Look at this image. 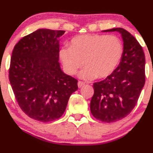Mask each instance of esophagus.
<instances>
[{
	"instance_id": "obj_1",
	"label": "esophagus",
	"mask_w": 153,
	"mask_h": 153,
	"mask_svg": "<svg viewBox=\"0 0 153 153\" xmlns=\"http://www.w3.org/2000/svg\"><path fill=\"white\" fill-rule=\"evenodd\" d=\"M84 85H85V83L83 82V81H78V87H79V88L82 87V86H84Z\"/></svg>"
}]
</instances>
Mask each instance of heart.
<instances>
[{
  "mask_svg": "<svg viewBox=\"0 0 153 153\" xmlns=\"http://www.w3.org/2000/svg\"><path fill=\"white\" fill-rule=\"evenodd\" d=\"M122 52V44L117 37L84 35L72 38L70 47H63L60 58L69 75H75L84 61L86 67L80 77L90 80L109 76L119 64Z\"/></svg>",
  "mask_w": 153,
  "mask_h": 153,
  "instance_id": "b5f03b06",
  "label": "heart"
}]
</instances>
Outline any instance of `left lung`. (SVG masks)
Wrapping results in <instances>:
<instances>
[{
	"label": "left lung",
	"instance_id": "1",
	"mask_svg": "<svg viewBox=\"0 0 153 153\" xmlns=\"http://www.w3.org/2000/svg\"><path fill=\"white\" fill-rule=\"evenodd\" d=\"M104 32H118L124 41L121 62L111 75L93 84L90 110L96 119L112 123L127 116L135 106L145 84V56L135 37L123 28Z\"/></svg>",
	"mask_w": 153,
	"mask_h": 153
}]
</instances>
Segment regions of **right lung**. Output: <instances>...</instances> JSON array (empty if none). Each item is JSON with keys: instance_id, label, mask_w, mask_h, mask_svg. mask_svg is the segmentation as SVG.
<instances>
[{"instance_id": "obj_1", "label": "right lung", "mask_w": 153, "mask_h": 153, "mask_svg": "<svg viewBox=\"0 0 153 153\" xmlns=\"http://www.w3.org/2000/svg\"><path fill=\"white\" fill-rule=\"evenodd\" d=\"M65 31L39 29L14 47L9 78L23 112L41 122L58 119L69 98L78 89V80L62 72L58 38Z\"/></svg>"}]
</instances>
